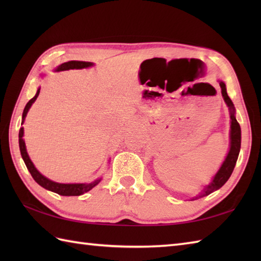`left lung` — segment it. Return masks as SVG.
Wrapping results in <instances>:
<instances>
[{"mask_svg": "<svg viewBox=\"0 0 261 261\" xmlns=\"http://www.w3.org/2000/svg\"><path fill=\"white\" fill-rule=\"evenodd\" d=\"M220 86H221V91H222V96L224 98V101L230 109V114H231V134H230V139H231V145H230V150L228 156H226L224 163L221 166V168L219 169L218 173L214 176V178L212 182L205 188V190L199 194V195L196 197H203L206 196L208 194L213 193L214 191L219 190V188L222 187L226 180L230 178V176L232 174V171L234 169V166L237 163L238 156H239L240 152V147H241V129H240V124L238 123V121L234 116V107L233 103H232L231 98L229 97L228 93H226V88L225 84L223 82H220Z\"/></svg>", "mask_w": 261, "mask_h": 261, "instance_id": "obj_1", "label": "left lung"}]
</instances>
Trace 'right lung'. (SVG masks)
<instances>
[{
	"mask_svg": "<svg viewBox=\"0 0 261 261\" xmlns=\"http://www.w3.org/2000/svg\"><path fill=\"white\" fill-rule=\"evenodd\" d=\"M92 63H87V62H77V60H71V62H67V63H64L60 66L57 67V71L60 70H68V69H81V68H86V67H90L92 66ZM39 92H40V88H38V91L36 93V95L33 96L29 102L27 103L25 108L23 110V114H22V123H23L25 115L28 113V111L31 108L32 103L36 101L38 95H39ZM23 127H20V131H19V146H20V151H21V156L24 160V164L27 166L28 170L30 171L31 176L33 177V179H35L39 185L42 186L43 188H46L48 191H51L59 194V195H63V196H79L82 195V194H84L88 191H91L94 186H96L99 180L101 179H96L94 180L93 182H90V184H59V182H55L50 179L46 178L45 176H42L39 171L36 169L35 166H33L32 162L30 160L29 156H28L27 150H25V143L23 140Z\"/></svg>",
	"mask_w": 261,
	"mask_h": 261,
	"instance_id": "add662e5",
	"label": "right lung"
}]
</instances>
